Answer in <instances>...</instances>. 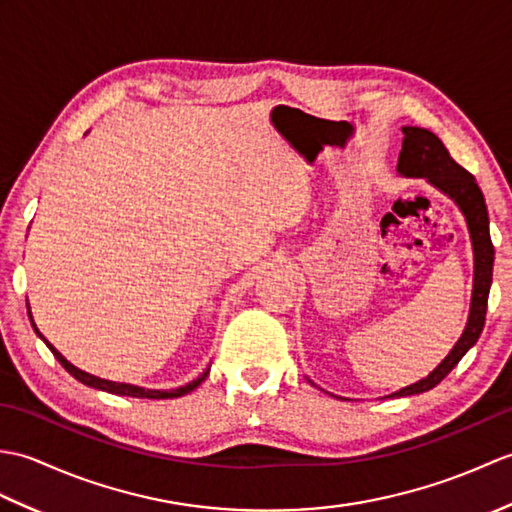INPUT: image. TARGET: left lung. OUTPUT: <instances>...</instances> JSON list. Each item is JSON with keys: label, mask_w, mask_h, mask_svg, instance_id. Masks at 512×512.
<instances>
[{"label": "left lung", "mask_w": 512, "mask_h": 512, "mask_svg": "<svg viewBox=\"0 0 512 512\" xmlns=\"http://www.w3.org/2000/svg\"><path fill=\"white\" fill-rule=\"evenodd\" d=\"M402 151L398 156V173L407 178H424L433 187L447 193L449 198L460 206V211L466 217V226L471 233L473 244V297H471V312L466 328L460 336V341L453 345L449 356L433 369V372L413 383L405 389L396 391L391 396H413L422 394L436 387L440 380L447 376L451 369L460 363V358L471 350L480 339L486 321V306H488V290L493 281V259L495 248L491 242V231H488V211L484 202V193L477 187L475 178L464 167H460L449 154V149L442 145V140L422 127H402Z\"/></svg>", "instance_id": "1"}]
</instances>
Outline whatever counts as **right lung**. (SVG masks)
I'll return each instance as SVG.
<instances>
[{"instance_id": "right-lung-1", "label": "right lung", "mask_w": 512, "mask_h": 512, "mask_svg": "<svg viewBox=\"0 0 512 512\" xmlns=\"http://www.w3.org/2000/svg\"><path fill=\"white\" fill-rule=\"evenodd\" d=\"M28 314H30V308H28ZM30 323H32V314H30ZM32 328H35V332L39 334V339L50 347V352L54 354V358H57V361L65 367V372L72 374L76 380H79V383L88 385V387H94V389L107 391V394H116V396H132V398H154V400H162V398H180V396H184V394H189V391H193L195 387H198V385L202 383V380H204L206 376H209V369H206L204 374H200L198 378L191 380V383L182 385V387H178V389H169V391L145 389V387H136V385H127V383H114V380H103V378H99V376H92V374H88V372H83V369L74 367L70 361H65V358L61 356V352L54 350V347H52L46 339H43V336H41V332L37 330V325H35V323H32Z\"/></svg>"}]
</instances>
